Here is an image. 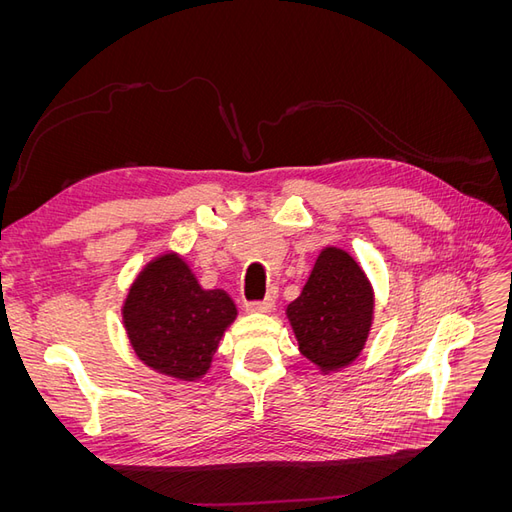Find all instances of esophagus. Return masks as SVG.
I'll return each instance as SVG.
<instances>
[{
    "mask_svg": "<svg viewBox=\"0 0 512 512\" xmlns=\"http://www.w3.org/2000/svg\"><path fill=\"white\" fill-rule=\"evenodd\" d=\"M245 307H247V312H254V314H269V312H273L275 301H273L271 297H267V299H262V301H252V303H247Z\"/></svg>",
    "mask_w": 512,
    "mask_h": 512,
    "instance_id": "esophagus-1",
    "label": "esophagus"
}]
</instances>
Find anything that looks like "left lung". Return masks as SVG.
Instances as JSON below:
<instances>
[{"mask_svg": "<svg viewBox=\"0 0 512 512\" xmlns=\"http://www.w3.org/2000/svg\"><path fill=\"white\" fill-rule=\"evenodd\" d=\"M286 316L299 350L329 374L361 354L374 318V290L348 252L324 247Z\"/></svg>", "mask_w": 512, "mask_h": 512, "instance_id": "obj_1", "label": "left lung"}]
</instances>
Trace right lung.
I'll return each mask as SVG.
<instances>
[{
  "mask_svg": "<svg viewBox=\"0 0 512 512\" xmlns=\"http://www.w3.org/2000/svg\"><path fill=\"white\" fill-rule=\"evenodd\" d=\"M123 324L147 367L177 380L203 378L237 307L224 290H205L177 254H162L138 273Z\"/></svg>",
  "mask_w": 512,
  "mask_h": 512,
  "instance_id": "1",
  "label": "right lung"
}]
</instances>
